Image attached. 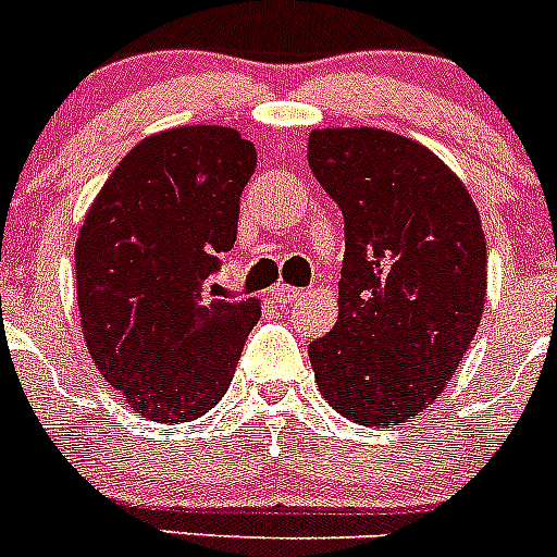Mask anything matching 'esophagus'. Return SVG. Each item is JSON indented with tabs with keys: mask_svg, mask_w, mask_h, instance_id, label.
I'll use <instances>...</instances> for the list:
<instances>
[{
	"mask_svg": "<svg viewBox=\"0 0 557 557\" xmlns=\"http://www.w3.org/2000/svg\"><path fill=\"white\" fill-rule=\"evenodd\" d=\"M273 295H275V301H282V304H295V301H301V298H304V289L287 287V284H275V287H273Z\"/></svg>",
	"mask_w": 557,
	"mask_h": 557,
	"instance_id": "obj_1",
	"label": "esophagus"
}]
</instances>
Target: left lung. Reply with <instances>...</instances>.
I'll return each instance as SVG.
<instances>
[{"label":"left lung","mask_w":557,"mask_h":557,"mask_svg":"<svg viewBox=\"0 0 557 557\" xmlns=\"http://www.w3.org/2000/svg\"><path fill=\"white\" fill-rule=\"evenodd\" d=\"M307 156L346 220L337 323L309 343L314 382L354 424L396 426L444 393L480 326V211L435 152L398 133L323 127Z\"/></svg>","instance_id":"left-lung-1"}]
</instances>
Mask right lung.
<instances>
[{
  "label": "right lung",
  "instance_id": "1",
  "mask_svg": "<svg viewBox=\"0 0 557 557\" xmlns=\"http://www.w3.org/2000/svg\"><path fill=\"white\" fill-rule=\"evenodd\" d=\"M256 147L234 127L147 136L100 189L75 248L77 307L91 359L139 416L178 424L231 385L259 301L206 293L234 248Z\"/></svg>",
  "mask_w": 557,
  "mask_h": 557
}]
</instances>
